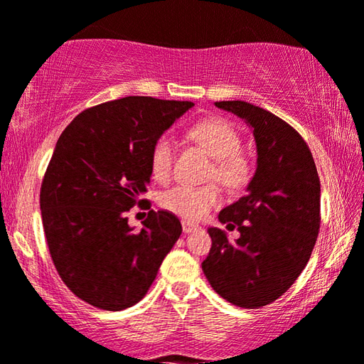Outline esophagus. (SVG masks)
I'll return each mask as SVG.
<instances>
[{
	"label": "esophagus",
	"instance_id": "obj_1",
	"mask_svg": "<svg viewBox=\"0 0 364 364\" xmlns=\"http://www.w3.org/2000/svg\"><path fill=\"white\" fill-rule=\"evenodd\" d=\"M182 229H183V232H186V234H190V232L198 231L200 226L193 225V223H190V221H182Z\"/></svg>",
	"mask_w": 364,
	"mask_h": 364
}]
</instances>
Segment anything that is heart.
<instances>
[{
	"label": "heart",
	"instance_id": "1",
	"mask_svg": "<svg viewBox=\"0 0 364 364\" xmlns=\"http://www.w3.org/2000/svg\"><path fill=\"white\" fill-rule=\"evenodd\" d=\"M188 136L198 146L213 156L210 178H216L228 188H240L250 177V164L240 153V136L236 128L225 119H205L190 127ZM176 146L169 135L156 139L149 153L151 174L156 181L164 182L171 177L174 166ZM223 193L218 183L206 186H174L161 193L159 205L166 211L187 221H200L221 203Z\"/></svg>",
	"mask_w": 364,
	"mask_h": 364
}]
</instances>
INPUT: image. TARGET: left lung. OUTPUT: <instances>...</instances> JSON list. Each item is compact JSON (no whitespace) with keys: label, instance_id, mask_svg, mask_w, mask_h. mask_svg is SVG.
Wrapping results in <instances>:
<instances>
[{"label":"left lung","instance_id":"obj_1","mask_svg":"<svg viewBox=\"0 0 364 364\" xmlns=\"http://www.w3.org/2000/svg\"><path fill=\"white\" fill-rule=\"evenodd\" d=\"M215 105L252 128L257 171L247 193L218 216L240 237L231 242L210 228L201 268L223 299L259 309L287 293L309 262L321 228V181L309 146L287 122L244 100Z\"/></svg>","mask_w":364,"mask_h":364}]
</instances>
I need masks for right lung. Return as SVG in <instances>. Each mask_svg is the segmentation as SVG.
Here are the masks:
<instances>
[{
	"instance_id": "obj_1",
	"label": "right lung",
	"mask_w": 364,
	"mask_h": 364,
	"mask_svg": "<svg viewBox=\"0 0 364 364\" xmlns=\"http://www.w3.org/2000/svg\"><path fill=\"white\" fill-rule=\"evenodd\" d=\"M188 100L130 96L82 110L61 133L41 187L43 232L60 278L104 311L132 307L148 293L182 234L176 215L150 210L141 232L126 213L151 182L156 139L192 107Z\"/></svg>"
}]
</instances>
